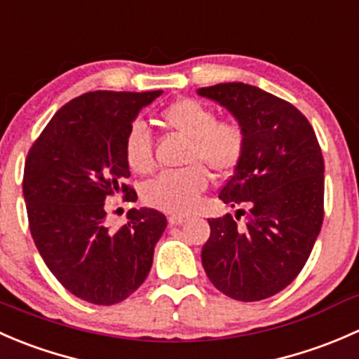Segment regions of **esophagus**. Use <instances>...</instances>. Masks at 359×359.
<instances>
[{"instance_id":"esophagus-1","label":"esophagus","mask_w":359,"mask_h":359,"mask_svg":"<svg viewBox=\"0 0 359 359\" xmlns=\"http://www.w3.org/2000/svg\"><path fill=\"white\" fill-rule=\"evenodd\" d=\"M187 220L186 215H170L168 217V224L170 226H182L184 222Z\"/></svg>"}]
</instances>
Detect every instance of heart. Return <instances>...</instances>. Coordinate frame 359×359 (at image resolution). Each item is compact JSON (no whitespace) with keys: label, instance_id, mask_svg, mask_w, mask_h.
Returning <instances> with one entry per match:
<instances>
[{"label":"heart","instance_id":"heart-1","mask_svg":"<svg viewBox=\"0 0 359 359\" xmlns=\"http://www.w3.org/2000/svg\"><path fill=\"white\" fill-rule=\"evenodd\" d=\"M170 128L189 139L184 163L189 165L179 172L161 173L142 191L146 205L159 212L184 215L196 208L201 194L208 187V173L227 175L241 161L247 135L240 123L217 121V116L205 104L193 99H180L161 112ZM126 165L139 175L154 170L153 139L142 121H135L125 137Z\"/></svg>","mask_w":359,"mask_h":359}]
</instances>
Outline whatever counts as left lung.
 Here are the masks:
<instances>
[{
  "instance_id": "obj_1",
  "label": "left lung",
  "mask_w": 359,
  "mask_h": 359,
  "mask_svg": "<svg viewBox=\"0 0 359 359\" xmlns=\"http://www.w3.org/2000/svg\"><path fill=\"white\" fill-rule=\"evenodd\" d=\"M243 126L241 161L224 184L226 205H245L210 219L201 262L213 287L243 302L267 299L292 283L309 259L323 224L325 163L316 133L290 102L245 83L198 88Z\"/></svg>"
}]
</instances>
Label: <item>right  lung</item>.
Segmentation results:
<instances>
[{
	"label": "right lung",
	"instance_id": "right-lung-1",
	"mask_svg": "<svg viewBox=\"0 0 359 359\" xmlns=\"http://www.w3.org/2000/svg\"><path fill=\"white\" fill-rule=\"evenodd\" d=\"M154 92L83 93L55 112L29 149L24 200L39 255L62 287L97 306L132 295L149 274L166 217L154 208H132L118 231L106 227V201L125 193L128 179L125 137Z\"/></svg>",
	"mask_w": 359,
	"mask_h": 359
}]
</instances>
